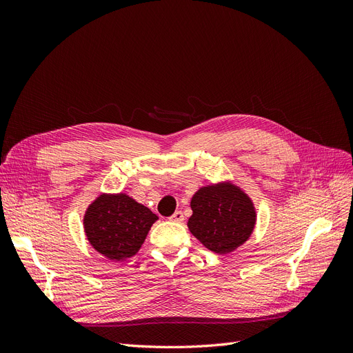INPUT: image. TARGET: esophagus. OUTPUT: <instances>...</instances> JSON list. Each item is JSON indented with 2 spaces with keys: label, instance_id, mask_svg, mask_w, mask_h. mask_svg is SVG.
Masks as SVG:
<instances>
[{
  "label": "esophagus",
  "instance_id": "obj_1",
  "mask_svg": "<svg viewBox=\"0 0 353 353\" xmlns=\"http://www.w3.org/2000/svg\"><path fill=\"white\" fill-rule=\"evenodd\" d=\"M170 221L172 222H183L184 221V213L181 210H176L172 216H170Z\"/></svg>",
  "mask_w": 353,
  "mask_h": 353
}]
</instances>
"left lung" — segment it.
<instances>
[{
	"mask_svg": "<svg viewBox=\"0 0 353 353\" xmlns=\"http://www.w3.org/2000/svg\"><path fill=\"white\" fill-rule=\"evenodd\" d=\"M191 210L188 230L205 248L219 254L241 245L256 223L249 196L228 183L200 188L191 199Z\"/></svg>",
	"mask_w": 353,
	"mask_h": 353,
	"instance_id": "8db88e82",
	"label": "left lung"
}]
</instances>
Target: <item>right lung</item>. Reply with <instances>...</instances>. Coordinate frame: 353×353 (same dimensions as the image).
Instances as JSON below:
<instances>
[{"label":"right lung","mask_w":353,"mask_h":353,"mask_svg":"<svg viewBox=\"0 0 353 353\" xmlns=\"http://www.w3.org/2000/svg\"><path fill=\"white\" fill-rule=\"evenodd\" d=\"M157 221L154 213L126 194H103L94 200L83 218L92 248L113 261L131 258Z\"/></svg>","instance_id":"add662e5"}]
</instances>
